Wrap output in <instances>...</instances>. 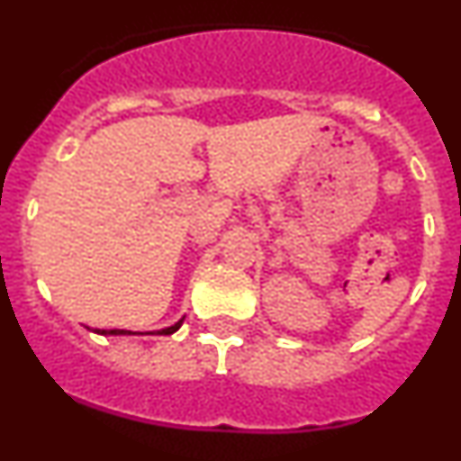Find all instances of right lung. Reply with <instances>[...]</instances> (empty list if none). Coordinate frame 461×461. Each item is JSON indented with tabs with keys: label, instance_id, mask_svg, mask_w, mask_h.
Wrapping results in <instances>:
<instances>
[{
	"label": "right lung",
	"instance_id": "1",
	"mask_svg": "<svg viewBox=\"0 0 461 461\" xmlns=\"http://www.w3.org/2000/svg\"><path fill=\"white\" fill-rule=\"evenodd\" d=\"M180 325H183V319L178 321V323H174V325H169V328H165V330H160V332L158 334H174L176 330L180 328ZM100 334H131V332H127V330H109V332H106V330H102Z\"/></svg>",
	"mask_w": 461,
	"mask_h": 461
}]
</instances>
